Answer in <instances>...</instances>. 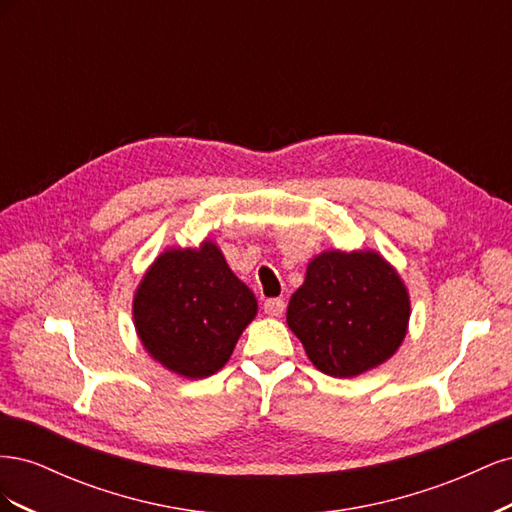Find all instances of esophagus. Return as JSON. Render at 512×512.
<instances>
[{"label": "esophagus", "mask_w": 512, "mask_h": 512, "mask_svg": "<svg viewBox=\"0 0 512 512\" xmlns=\"http://www.w3.org/2000/svg\"><path fill=\"white\" fill-rule=\"evenodd\" d=\"M286 309V303L282 299H267L265 301V314L269 316H282Z\"/></svg>", "instance_id": "obj_1"}]
</instances>
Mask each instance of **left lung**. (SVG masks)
Returning <instances> with one entry per match:
<instances>
[{
	"mask_svg": "<svg viewBox=\"0 0 512 512\" xmlns=\"http://www.w3.org/2000/svg\"><path fill=\"white\" fill-rule=\"evenodd\" d=\"M410 297L378 252H322L309 260L286 312L290 331L322 374L352 378L397 352L408 331Z\"/></svg>",
	"mask_w": 512,
	"mask_h": 512,
	"instance_id": "left-lung-1",
	"label": "left lung"
}]
</instances>
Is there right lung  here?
Wrapping results in <instances>:
<instances>
[{"instance_id":"obj_1","label":"right lung","mask_w":512,"mask_h":512,"mask_svg":"<svg viewBox=\"0 0 512 512\" xmlns=\"http://www.w3.org/2000/svg\"><path fill=\"white\" fill-rule=\"evenodd\" d=\"M256 312L254 292L230 271L213 241L160 254L138 284L132 305L145 350L190 380L226 365Z\"/></svg>"}]
</instances>
